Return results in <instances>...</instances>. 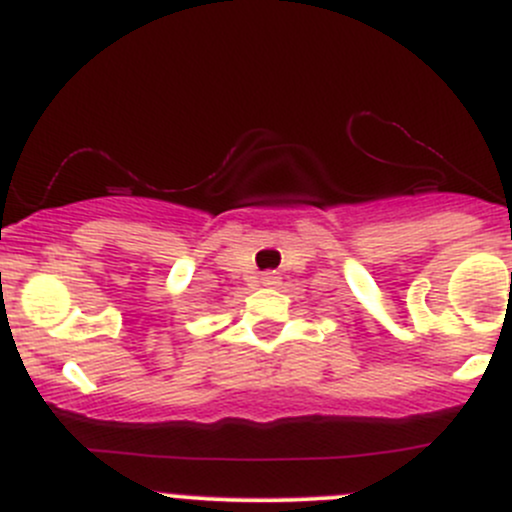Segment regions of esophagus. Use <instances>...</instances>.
Returning <instances> with one entry per match:
<instances>
[{
	"instance_id": "obj_1",
	"label": "esophagus",
	"mask_w": 512,
	"mask_h": 512,
	"mask_svg": "<svg viewBox=\"0 0 512 512\" xmlns=\"http://www.w3.org/2000/svg\"><path fill=\"white\" fill-rule=\"evenodd\" d=\"M262 285L277 287L280 285V275H277V272H265V275H262Z\"/></svg>"
}]
</instances>
